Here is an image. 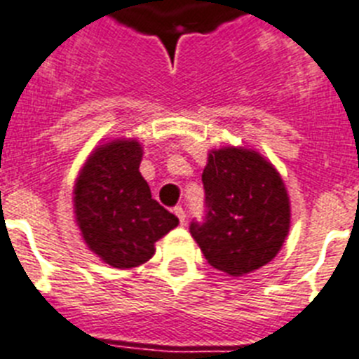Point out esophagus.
Returning a JSON list of instances; mask_svg holds the SVG:
<instances>
[{
	"mask_svg": "<svg viewBox=\"0 0 359 359\" xmlns=\"http://www.w3.org/2000/svg\"><path fill=\"white\" fill-rule=\"evenodd\" d=\"M174 214H176V216H177V219H180V223H182V225H183V223H185V210H183L182 209V207H176V209H174Z\"/></svg>",
	"mask_w": 359,
	"mask_h": 359,
	"instance_id": "34e87169",
	"label": "esophagus"
}]
</instances>
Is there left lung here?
<instances>
[{
    "label": "left lung",
    "mask_w": 359,
    "mask_h": 359,
    "mask_svg": "<svg viewBox=\"0 0 359 359\" xmlns=\"http://www.w3.org/2000/svg\"><path fill=\"white\" fill-rule=\"evenodd\" d=\"M205 223L191 234L207 262L229 276L258 271L278 256L289 236L290 200L278 168L258 150H209L203 168Z\"/></svg>",
    "instance_id": "left-lung-1"
}]
</instances>
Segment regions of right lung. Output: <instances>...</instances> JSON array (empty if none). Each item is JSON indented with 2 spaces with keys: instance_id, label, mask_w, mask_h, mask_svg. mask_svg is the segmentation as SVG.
Returning a JSON list of instances; mask_svg holds the SVG:
<instances>
[{
  "instance_id": "add662e5",
  "label": "right lung",
  "mask_w": 359,
  "mask_h": 359,
  "mask_svg": "<svg viewBox=\"0 0 359 359\" xmlns=\"http://www.w3.org/2000/svg\"><path fill=\"white\" fill-rule=\"evenodd\" d=\"M143 147L116 137L92 150L76 177L72 203L85 245L112 269L149 262L154 243L176 229L177 217L152 200L140 172Z\"/></svg>"
}]
</instances>
